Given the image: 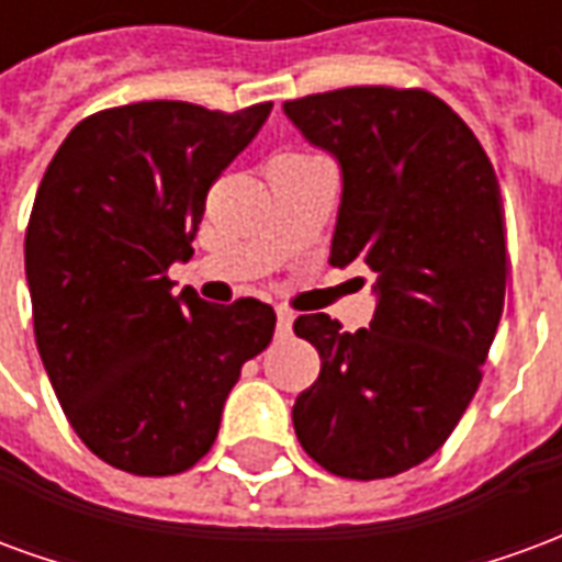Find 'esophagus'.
Masks as SVG:
<instances>
[{
    "label": "esophagus",
    "instance_id": "obj_1",
    "mask_svg": "<svg viewBox=\"0 0 562 562\" xmlns=\"http://www.w3.org/2000/svg\"><path fill=\"white\" fill-rule=\"evenodd\" d=\"M292 322L294 316L289 313V310H277V334H280V337L292 334Z\"/></svg>",
    "mask_w": 562,
    "mask_h": 562
}]
</instances>
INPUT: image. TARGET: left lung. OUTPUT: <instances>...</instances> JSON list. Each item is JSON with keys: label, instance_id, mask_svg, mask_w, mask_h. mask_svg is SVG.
Here are the masks:
<instances>
[{"label": "left lung", "instance_id": "1", "mask_svg": "<svg viewBox=\"0 0 562 562\" xmlns=\"http://www.w3.org/2000/svg\"><path fill=\"white\" fill-rule=\"evenodd\" d=\"M282 111L340 161L330 265L376 273L370 328L294 318L322 358L294 401V434L334 475L389 479L442 448L482 382L508 277L499 183L434 92L346 87Z\"/></svg>", "mask_w": 562, "mask_h": 562}]
</instances>
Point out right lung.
<instances>
[{"mask_svg":"<svg viewBox=\"0 0 562 562\" xmlns=\"http://www.w3.org/2000/svg\"><path fill=\"white\" fill-rule=\"evenodd\" d=\"M270 108H108L80 120L44 171L26 228L35 342L68 424L116 470L195 467L240 367L273 337V306L207 304L168 280L192 258L210 186Z\"/></svg>","mask_w":562,"mask_h":562,"instance_id":"right-lung-1","label":"right lung"}]
</instances>
